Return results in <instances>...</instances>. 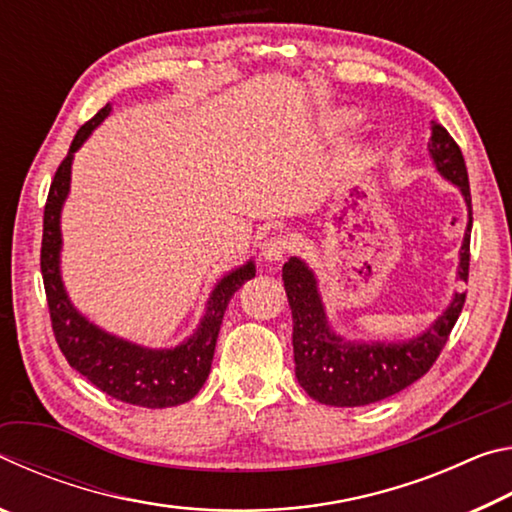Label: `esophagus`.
I'll use <instances>...</instances> for the list:
<instances>
[{"label":"esophagus","instance_id":"34e87169","mask_svg":"<svg viewBox=\"0 0 512 512\" xmlns=\"http://www.w3.org/2000/svg\"><path fill=\"white\" fill-rule=\"evenodd\" d=\"M259 250H262V257L266 262H282L291 250V241L282 235H275V237H268Z\"/></svg>","mask_w":512,"mask_h":512}]
</instances>
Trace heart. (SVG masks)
<instances>
[{
  "label": "heart",
  "instance_id": "heart-1",
  "mask_svg": "<svg viewBox=\"0 0 512 512\" xmlns=\"http://www.w3.org/2000/svg\"><path fill=\"white\" fill-rule=\"evenodd\" d=\"M341 119V124H357V121H359V115H357V112H343V115L339 117Z\"/></svg>",
  "mask_w": 512,
  "mask_h": 512
}]
</instances>
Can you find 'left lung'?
Wrapping results in <instances>:
<instances>
[{
  "label": "left lung",
  "mask_w": 512,
  "mask_h": 512,
  "mask_svg": "<svg viewBox=\"0 0 512 512\" xmlns=\"http://www.w3.org/2000/svg\"><path fill=\"white\" fill-rule=\"evenodd\" d=\"M429 131L427 151L433 169L461 192L467 207V225L456 268V280L467 282L472 198L465 160L452 135L438 121H431ZM282 280L293 318L296 379L309 397L327 406H368L418 381L445 348L465 302V293H454L431 325L406 339H352L341 334L329 320L320 296V282L305 259L291 257L282 266Z\"/></svg>",
  "instance_id": "8db88e82"
}]
</instances>
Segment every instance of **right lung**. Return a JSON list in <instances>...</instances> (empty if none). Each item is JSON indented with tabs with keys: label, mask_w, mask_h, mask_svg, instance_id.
I'll return each instance as SVG.
<instances>
[{
	"label": "right lung",
	"mask_w": 512,
	"mask_h": 512,
	"mask_svg": "<svg viewBox=\"0 0 512 512\" xmlns=\"http://www.w3.org/2000/svg\"><path fill=\"white\" fill-rule=\"evenodd\" d=\"M112 106H103L88 124L76 133L67 158L60 164L45 205V230H42L40 268L45 280L51 325L65 359L74 370L92 381L119 402L146 406V409H169L192 400L210 375L216 339L228 309L230 298L250 277H255V259L225 271L214 282L205 300L203 316L196 329L171 348H149L124 336H117L94 323L69 298L63 282V230L60 216L72 187L74 155L88 142V137L108 119Z\"/></svg>",
	"instance_id": "right-lung-1"
}]
</instances>
